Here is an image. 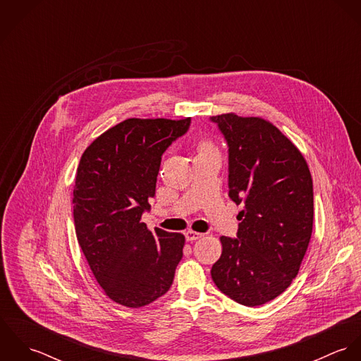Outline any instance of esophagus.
<instances>
[{
  "mask_svg": "<svg viewBox=\"0 0 361 361\" xmlns=\"http://www.w3.org/2000/svg\"><path fill=\"white\" fill-rule=\"evenodd\" d=\"M185 236H186V240L190 242V240H197V239H200V238L203 236V233L196 232V231H193V229H189V231H186Z\"/></svg>",
  "mask_w": 361,
  "mask_h": 361,
  "instance_id": "1",
  "label": "esophagus"
}]
</instances>
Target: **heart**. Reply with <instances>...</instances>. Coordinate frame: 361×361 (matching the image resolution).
<instances>
[{"mask_svg": "<svg viewBox=\"0 0 361 361\" xmlns=\"http://www.w3.org/2000/svg\"><path fill=\"white\" fill-rule=\"evenodd\" d=\"M215 153L218 152L211 140H202L200 145L197 146V154H215Z\"/></svg>", "mask_w": 361, "mask_h": 361, "instance_id": "1", "label": "heart"}]
</instances>
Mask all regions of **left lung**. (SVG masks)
<instances>
[{
  "label": "left lung",
  "instance_id": "obj_1",
  "mask_svg": "<svg viewBox=\"0 0 361 361\" xmlns=\"http://www.w3.org/2000/svg\"><path fill=\"white\" fill-rule=\"evenodd\" d=\"M229 146V197L242 204L238 239L221 236L211 268L216 288L239 305L261 306L283 293L309 247L312 179L302 152L269 121L214 115Z\"/></svg>",
  "mask_w": 361,
  "mask_h": 361
}]
</instances>
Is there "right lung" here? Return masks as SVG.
<instances>
[{
  "instance_id": "right-lung-1",
  "label": "right lung",
  "mask_w": 361,
  "mask_h": 361,
  "mask_svg": "<svg viewBox=\"0 0 361 361\" xmlns=\"http://www.w3.org/2000/svg\"><path fill=\"white\" fill-rule=\"evenodd\" d=\"M190 118H129L83 152L73 186L78 242L105 296L139 309L165 295L185 236L142 222L155 193L161 155Z\"/></svg>"
}]
</instances>
